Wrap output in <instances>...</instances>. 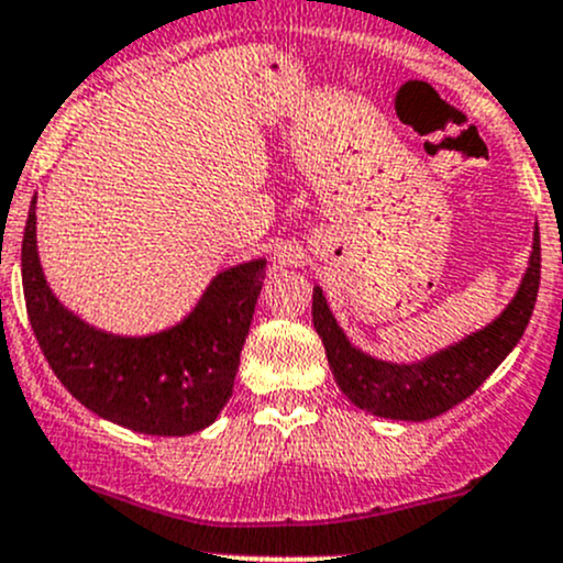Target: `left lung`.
Masks as SVG:
<instances>
[{
  "instance_id": "8db88e82",
  "label": "left lung",
  "mask_w": 563,
  "mask_h": 563,
  "mask_svg": "<svg viewBox=\"0 0 563 563\" xmlns=\"http://www.w3.org/2000/svg\"><path fill=\"white\" fill-rule=\"evenodd\" d=\"M539 225L512 302L487 327L413 362H387L365 354L340 329L321 288H313V327L343 395L362 411L402 422H424L474 395L523 338L539 291Z\"/></svg>"
}]
</instances>
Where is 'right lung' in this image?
Returning <instances> with one entry per match:
<instances>
[{
    "label": "right lung",
    "mask_w": 563,
    "mask_h": 563,
    "mask_svg": "<svg viewBox=\"0 0 563 563\" xmlns=\"http://www.w3.org/2000/svg\"><path fill=\"white\" fill-rule=\"evenodd\" d=\"M266 258L218 272L174 327L113 334L59 302L37 255V196L21 245V280L35 338L65 389L113 424L146 435H190L209 428L234 391Z\"/></svg>",
    "instance_id": "1"
}]
</instances>
